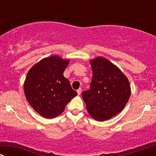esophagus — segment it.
Here are the masks:
<instances>
[{
    "label": "esophagus",
    "instance_id": "1",
    "mask_svg": "<svg viewBox=\"0 0 156 156\" xmlns=\"http://www.w3.org/2000/svg\"><path fill=\"white\" fill-rule=\"evenodd\" d=\"M77 92H78V95H81V88H78V90H77Z\"/></svg>",
    "mask_w": 156,
    "mask_h": 156
}]
</instances>
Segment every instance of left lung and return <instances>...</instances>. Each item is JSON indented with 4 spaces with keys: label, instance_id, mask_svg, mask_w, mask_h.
Instances as JSON below:
<instances>
[{
    "label": "left lung",
    "instance_id": "left-lung-1",
    "mask_svg": "<svg viewBox=\"0 0 156 156\" xmlns=\"http://www.w3.org/2000/svg\"><path fill=\"white\" fill-rule=\"evenodd\" d=\"M92 79L90 89L82 92L86 109L92 118L104 121L118 114L130 95L129 81L120 68L102 57L90 60Z\"/></svg>",
    "mask_w": 156,
    "mask_h": 156
}]
</instances>
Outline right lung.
Segmentation results:
<instances>
[{"label": "right lung", "instance_id": "1", "mask_svg": "<svg viewBox=\"0 0 156 156\" xmlns=\"http://www.w3.org/2000/svg\"><path fill=\"white\" fill-rule=\"evenodd\" d=\"M70 62L57 55L42 59L28 71L24 92L30 106L45 118L62 113L66 105L77 95L63 73Z\"/></svg>", "mask_w": 156, "mask_h": 156}]
</instances>
